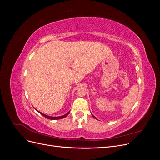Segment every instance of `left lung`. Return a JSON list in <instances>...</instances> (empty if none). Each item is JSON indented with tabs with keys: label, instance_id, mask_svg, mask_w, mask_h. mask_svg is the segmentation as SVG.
I'll list each match as a JSON object with an SVG mask.
<instances>
[{
	"label": "left lung",
	"instance_id": "1",
	"mask_svg": "<svg viewBox=\"0 0 160 160\" xmlns=\"http://www.w3.org/2000/svg\"><path fill=\"white\" fill-rule=\"evenodd\" d=\"M92 116H93V118H95V119H97V118H95V116H94V115H92Z\"/></svg>",
	"mask_w": 160,
	"mask_h": 160
}]
</instances>
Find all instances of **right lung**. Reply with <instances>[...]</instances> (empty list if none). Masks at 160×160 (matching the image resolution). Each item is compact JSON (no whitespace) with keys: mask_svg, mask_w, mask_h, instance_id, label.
I'll use <instances>...</instances> for the list:
<instances>
[{"mask_svg":"<svg viewBox=\"0 0 160 160\" xmlns=\"http://www.w3.org/2000/svg\"><path fill=\"white\" fill-rule=\"evenodd\" d=\"M38 112H39V111H38ZM69 112H70V111H69L68 113H67L66 114H65V115H63L59 116V117H51V116L47 115H45V114H44V113H41V112H39V113H40L42 115L44 116V117H45L46 118H47V119H52V120H54V119H62V118H66L67 116L68 115V114L69 113Z\"/></svg>","mask_w":160,"mask_h":160,"instance_id":"obj_1","label":"right lung"}]
</instances>
